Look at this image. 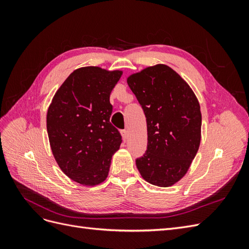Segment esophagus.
<instances>
[{
  "instance_id": "obj_1",
  "label": "esophagus",
  "mask_w": 249,
  "mask_h": 249,
  "mask_svg": "<svg viewBox=\"0 0 249 249\" xmlns=\"http://www.w3.org/2000/svg\"><path fill=\"white\" fill-rule=\"evenodd\" d=\"M122 135H123L124 140L125 141L127 139V137H129V132H127V130H123L122 131Z\"/></svg>"
}]
</instances>
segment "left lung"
Masks as SVG:
<instances>
[{
	"instance_id": "left-lung-1",
	"label": "left lung",
	"mask_w": 249,
	"mask_h": 249,
	"mask_svg": "<svg viewBox=\"0 0 249 249\" xmlns=\"http://www.w3.org/2000/svg\"><path fill=\"white\" fill-rule=\"evenodd\" d=\"M146 117L147 147L136 165L146 182L168 187L182 178L200 143L199 103L169 66L158 64L127 78Z\"/></svg>"
}]
</instances>
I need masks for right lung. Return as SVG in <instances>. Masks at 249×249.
<instances>
[{
  "label": "right lung",
  "instance_id": "1",
  "mask_svg": "<svg viewBox=\"0 0 249 249\" xmlns=\"http://www.w3.org/2000/svg\"><path fill=\"white\" fill-rule=\"evenodd\" d=\"M123 71L96 66L70 74L53 97L47 130L59 167L74 182L95 186L108 177L122 135L110 123V93Z\"/></svg>",
  "mask_w": 249,
  "mask_h": 249
}]
</instances>
